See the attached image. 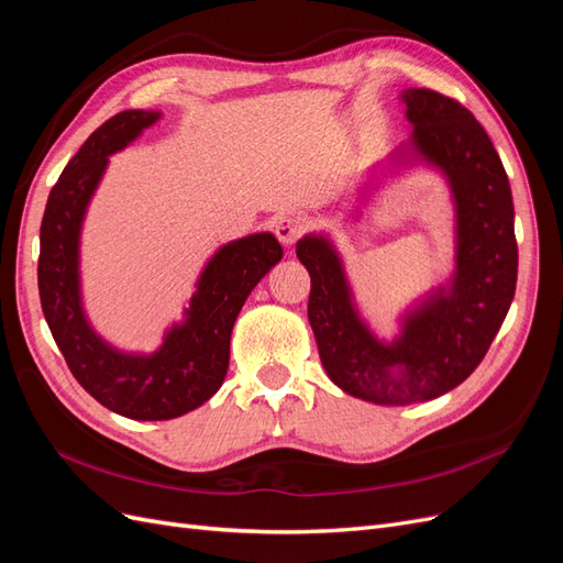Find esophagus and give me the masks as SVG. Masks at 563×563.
I'll use <instances>...</instances> for the list:
<instances>
[{
    "label": "esophagus",
    "instance_id": "esophagus-1",
    "mask_svg": "<svg viewBox=\"0 0 563 563\" xmlns=\"http://www.w3.org/2000/svg\"><path fill=\"white\" fill-rule=\"evenodd\" d=\"M310 228V216L302 211H286L277 218L275 234L284 246H294Z\"/></svg>",
    "mask_w": 563,
    "mask_h": 563
}]
</instances>
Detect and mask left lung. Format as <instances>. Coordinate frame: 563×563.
Instances as JSON below:
<instances>
[{"mask_svg":"<svg viewBox=\"0 0 563 563\" xmlns=\"http://www.w3.org/2000/svg\"><path fill=\"white\" fill-rule=\"evenodd\" d=\"M411 150L449 178L457 213L455 275L408 312L401 335L383 343L356 314L343 265L323 236H302L310 272L308 319L329 378L352 397L383 406L430 401L482 364L517 288L515 203L496 147L457 100L404 91Z\"/></svg>","mask_w":563,"mask_h":563,"instance_id":"8db88e82","label":"left lung"}]
</instances>
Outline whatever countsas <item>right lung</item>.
Wrapping results in <instances>:
<instances>
[{
    "instance_id": "add662e5",
    "label": "right lung",
    "mask_w": 563,
    "mask_h": 563,
    "mask_svg": "<svg viewBox=\"0 0 563 563\" xmlns=\"http://www.w3.org/2000/svg\"><path fill=\"white\" fill-rule=\"evenodd\" d=\"M159 112L124 110L100 124L51 187L40 230V300L77 383L110 411L133 420H172L209 401L230 364L232 327L253 286L282 261L269 232L220 249L197 282L187 319L152 354H124L89 327L79 296V230L112 152L126 147Z\"/></svg>"
}]
</instances>
